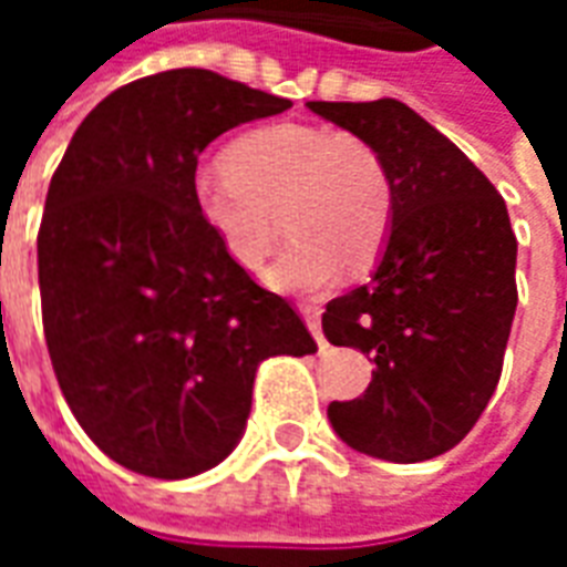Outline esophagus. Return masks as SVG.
Masks as SVG:
<instances>
[{"label": "esophagus", "instance_id": "34e87169", "mask_svg": "<svg viewBox=\"0 0 567 567\" xmlns=\"http://www.w3.org/2000/svg\"><path fill=\"white\" fill-rule=\"evenodd\" d=\"M300 312H303V319H307L309 333L316 337V343H319V349L324 352V349H328V340H324V333H321V309L312 307V303H303Z\"/></svg>", "mask_w": 567, "mask_h": 567}]
</instances>
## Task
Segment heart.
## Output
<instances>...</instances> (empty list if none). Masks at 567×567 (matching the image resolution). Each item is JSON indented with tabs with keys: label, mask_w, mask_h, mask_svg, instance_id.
<instances>
[{
	"label": "heart",
	"mask_w": 567,
	"mask_h": 567,
	"mask_svg": "<svg viewBox=\"0 0 567 567\" xmlns=\"http://www.w3.org/2000/svg\"><path fill=\"white\" fill-rule=\"evenodd\" d=\"M227 166L190 182L199 221L239 270H258L279 239L288 246L267 279L279 291L331 288L343 264L364 270L380 258L394 218V185L368 140L319 124H270L239 136Z\"/></svg>",
	"instance_id": "1"
}]
</instances>
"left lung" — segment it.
<instances>
[{"label": "left lung", "mask_w": 567, "mask_h": 567, "mask_svg": "<svg viewBox=\"0 0 567 567\" xmlns=\"http://www.w3.org/2000/svg\"><path fill=\"white\" fill-rule=\"evenodd\" d=\"M380 151L394 218L370 282L328 303L333 346L373 358L355 401L328 406L352 450L413 464L476 425L501 380L516 312V236L504 199L443 133L398 100L309 103Z\"/></svg>", "instance_id": "1"}]
</instances>
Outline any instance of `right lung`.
<instances>
[{"instance_id":"1","label":"right lung","mask_w":567,"mask_h":567,"mask_svg":"<svg viewBox=\"0 0 567 567\" xmlns=\"http://www.w3.org/2000/svg\"><path fill=\"white\" fill-rule=\"evenodd\" d=\"M291 100L209 69L109 93L56 166L39 227L44 340L69 410L136 474L185 480L246 431L264 358L312 355L288 300L260 288L199 221V151Z\"/></svg>"}]
</instances>
